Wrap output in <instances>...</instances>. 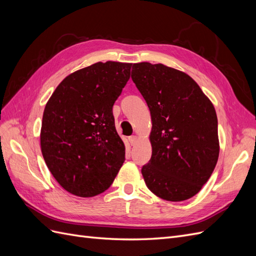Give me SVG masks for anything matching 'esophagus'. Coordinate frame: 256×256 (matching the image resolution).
<instances>
[{"instance_id": "34e87169", "label": "esophagus", "mask_w": 256, "mask_h": 256, "mask_svg": "<svg viewBox=\"0 0 256 256\" xmlns=\"http://www.w3.org/2000/svg\"><path fill=\"white\" fill-rule=\"evenodd\" d=\"M128 141H129V143L131 145H134L136 143V141H138V136H131L128 138Z\"/></svg>"}]
</instances>
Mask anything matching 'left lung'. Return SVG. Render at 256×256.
Here are the masks:
<instances>
[{
    "instance_id": "obj_1",
    "label": "left lung",
    "mask_w": 256,
    "mask_h": 256,
    "mask_svg": "<svg viewBox=\"0 0 256 256\" xmlns=\"http://www.w3.org/2000/svg\"><path fill=\"white\" fill-rule=\"evenodd\" d=\"M131 74L152 122V158L142 168L147 188L171 202L194 196L219 157L212 102L190 76L164 64H134Z\"/></svg>"
}]
</instances>
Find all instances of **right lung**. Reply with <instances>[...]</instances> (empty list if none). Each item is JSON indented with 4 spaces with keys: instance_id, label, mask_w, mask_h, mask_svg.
Masks as SVG:
<instances>
[{
    "instance_id": "add662e5",
    "label": "right lung",
    "mask_w": 256,
    "mask_h": 256,
    "mask_svg": "<svg viewBox=\"0 0 256 256\" xmlns=\"http://www.w3.org/2000/svg\"><path fill=\"white\" fill-rule=\"evenodd\" d=\"M132 64L98 62L62 81L46 104L40 146L51 174L66 191L95 196L112 184L125 161L112 108Z\"/></svg>"
}]
</instances>
